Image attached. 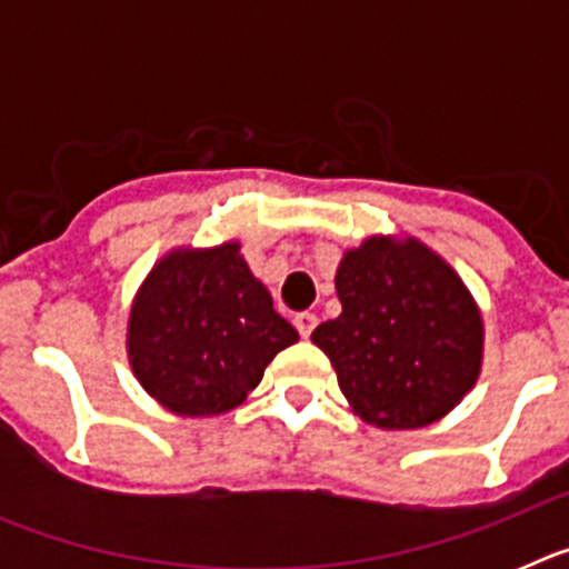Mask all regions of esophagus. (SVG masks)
<instances>
[{"label":"esophagus","instance_id":"34e87169","mask_svg":"<svg viewBox=\"0 0 569 569\" xmlns=\"http://www.w3.org/2000/svg\"><path fill=\"white\" fill-rule=\"evenodd\" d=\"M316 316L313 313H308V310H305V313H296V319H293V325H296V330H299L301 333V339H310V333H313V328H316Z\"/></svg>","mask_w":569,"mask_h":569}]
</instances>
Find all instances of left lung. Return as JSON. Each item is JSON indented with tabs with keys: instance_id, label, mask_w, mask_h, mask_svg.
<instances>
[{
	"instance_id": "1",
	"label": "left lung",
	"mask_w": 569,
	"mask_h": 569,
	"mask_svg": "<svg viewBox=\"0 0 569 569\" xmlns=\"http://www.w3.org/2000/svg\"><path fill=\"white\" fill-rule=\"evenodd\" d=\"M339 319L313 345L328 353L347 405L381 430L445 419L472 390L485 356L481 310L436 250L413 236H370L336 270Z\"/></svg>"
}]
</instances>
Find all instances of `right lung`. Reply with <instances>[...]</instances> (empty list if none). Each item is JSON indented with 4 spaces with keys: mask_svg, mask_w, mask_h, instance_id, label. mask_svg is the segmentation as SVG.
I'll return each mask as SVG.
<instances>
[{
    "mask_svg": "<svg viewBox=\"0 0 569 569\" xmlns=\"http://www.w3.org/2000/svg\"><path fill=\"white\" fill-rule=\"evenodd\" d=\"M239 250V241L176 248L136 290L128 361L170 413H228L256 390L273 356L299 341Z\"/></svg>",
    "mask_w": 569,
    "mask_h": 569,
    "instance_id": "obj_1",
    "label": "right lung"
}]
</instances>
